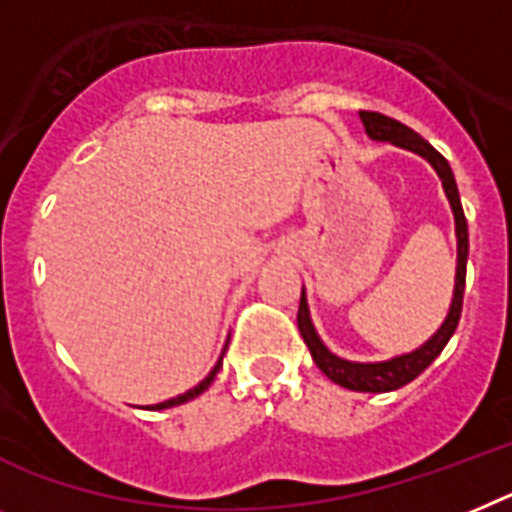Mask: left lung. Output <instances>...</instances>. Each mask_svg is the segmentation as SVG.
<instances>
[{"label":"left lung","mask_w":512,"mask_h":512,"mask_svg":"<svg viewBox=\"0 0 512 512\" xmlns=\"http://www.w3.org/2000/svg\"><path fill=\"white\" fill-rule=\"evenodd\" d=\"M362 117L364 132H367L372 140L377 143H390L395 148L411 150L416 156H422L424 161L437 171V176L442 179V190L448 197L450 210H453L455 218V242H458V257H455V289H453V302H450L448 315L442 320L440 328L427 338V341L419 346V349L409 351V354L393 356V359H385V362H349L343 356L333 354V351L322 343V338L317 336L315 325H312V317H309V304L307 294L302 289V302H299V315H296V325H299V333H302L304 343H307L309 354L315 359V364L320 367V372L328 380H333L341 388L356 390V393H390V390L403 388L406 382H411L414 377H419L429 364L435 362L440 351L448 346L450 336L458 328V320H461V307H463V289H466V260H468V223L463 216L461 195H458V184H455L453 169L450 163L437 153L432 145L424 140L419 132H414L411 127L401 124L398 119H390L385 114H375V111H359Z\"/></svg>","instance_id":"8db88e82"}]
</instances>
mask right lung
I'll return each mask as SVG.
<instances>
[{
	"mask_svg": "<svg viewBox=\"0 0 512 512\" xmlns=\"http://www.w3.org/2000/svg\"><path fill=\"white\" fill-rule=\"evenodd\" d=\"M226 349H229V343H226V346H223V351H221V356H218L216 367L210 369L208 377H205L203 382H197L195 388H190V390H187V393H182V395H176V398H169V401L153 403V406H148V411H161V409H171V406H182V403L192 401V398H197V395H200V393H205V390L210 388V382L216 380L218 369H221V364H223V354H226Z\"/></svg>",
	"mask_w": 512,
	"mask_h": 512,
	"instance_id": "1",
	"label": "right lung"
}]
</instances>
